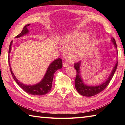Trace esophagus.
<instances>
[{
    "instance_id": "esophagus-1",
    "label": "esophagus",
    "mask_w": 125,
    "mask_h": 125,
    "mask_svg": "<svg viewBox=\"0 0 125 125\" xmlns=\"http://www.w3.org/2000/svg\"><path fill=\"white\" fill-rule=\"evenodd\" d=\"M68 65H69V64H68V63L65 62H64V63H63V66L64 67H67L68 66Z\"/></svg>"
}]
</instances>
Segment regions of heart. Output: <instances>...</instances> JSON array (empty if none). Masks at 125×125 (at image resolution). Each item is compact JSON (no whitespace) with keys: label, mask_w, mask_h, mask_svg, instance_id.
<instances>
[{"label":"heart","mask_w":125,"mask_h":125,"mask_svg":"<svg viewBox=\"0 0 125 125\" xmlns=\"http://www.w3.org/2000/svg\"><path fill=\"white\" fill-rule=\"evenodd\" d=\"M80 36V33L75 32L65 36L59 40V43L65 48V58L70 62L79 60L82 54V48L88 41L89 36L84 34Z\"/></svg>","instance_id":"1"}]
</instances>
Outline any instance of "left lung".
Masks as SVG:
<instances>
[{
  "mask_svg": "<svg viewBox=\"0 0 125 125\" xmlns=\"http://www.w3.org/2000/svg\"><path fill=\"white\" fill-rule=\"evenodd\" d=\"M111 41L114 44V47L116 48V51H117V45L115 41V40L114 38H111ZM117 54L118 56V53L117 51ZM81 61H79L77 63H74V68L77 72V75H76L75 79V87L77 92L79 93L80 95L84 96H93L95 95L99 94V93L102 92L107 87L108 84L110 82L111 80L113 78L115 71L116 70L118 64V59L117 57V61L115 63V65L112 70L111 73L107 79L105 80L103 83L99 84L96 86L92 85H88L84 83L83 79H82L81 74H80V65H81Z\"/></svg>",
  "mask_w": 125,
  "mask_h": 125,
  "instance_id": "left-lung-1",
  "label": "left lung"
}]
</instances>
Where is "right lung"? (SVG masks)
<instances>
[{"label":"right lung","mask_w":125,"mask_h":125,"mask_svg":"<svg viewBox=\"0 0 125 125\" xmlns=\"http://www.w3.org/2000/svg\"><path fill=\"white\" fill-rule=\"evenodd\" d=\"M29 25H30V24L25 25L21 33H19L18 35H17L15 38H19L27 34L29 32V30L27 29V27ZM12 43V41L10 42V43L8 61H9L10 72H11L12 77H13L15 81L16 82V83L18 84L19 86H20V87L22 89L24 90L25 92L28 93V94L33 95H43L47 94L51 90L52 82L53 79V75L54 73L56 72L57 70L62 68V60L61 58H58L54 61H53L51 63L47 68V69L46 71V72L43 78H42V79L39 83L36 84H33V85H26V84H24L21 83V82H20L19 80L17 79L12 71L10 62V53L11 52Z\"/></svg>","instance_id":"obj_1"}]
</instances>
